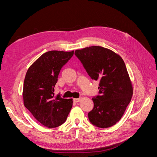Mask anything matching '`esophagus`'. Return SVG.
I'll return each mask as SVG.
<instances>
[{
  "instance_id": "34e87169",
  "label": "esophagus",
  "mask_w": 157,
  "mask_h": 157,
  "mask_svg": "<svg viewBox=\"0 0 157 157\" xmlns=\"http://www.w3.org/2000/svg\"><path fill=\"white\" fill-rule=\"evenodd\" d=\"M80 100H81V99H80V98H75V99H73L74 102H75V103H78V102H79Z\"/></svg>"
}]
</instances>
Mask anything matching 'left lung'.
<instances>
[{"label":"left lung","instance_id":"obj_1","mask_svg":"<svg viewBox=\"0 0 157 157\" xmlns=\"http://www.w3.org/2000/svg\"><path fill=\"white\" fill-rule=\"evenodd\" d=\"M75 54L91 78L99 81L100 96L92 98L90 122L102 128L115 125L124 115L133 94L124 61L115 52L99 46L77 50Z\"/></svg>","mask_w":157,"mask_h":157}]
</instances>
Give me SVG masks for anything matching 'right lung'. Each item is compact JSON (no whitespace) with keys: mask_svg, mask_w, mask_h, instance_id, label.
<instances>
[{"mask_svg":"<svg viewBox=\"0 0 157 157\" xmlns=\"http://www.w3.org/2000/svg\"><path fill=\"white\" fill-rule=\"evenodd\" d=\"M74 51L52 50L38 58L28 69L23 83L24 106L36 120L50 128L65 122L73 106V99L54 95V88L61 67Z\"/></svg>","mask_w":157,"mask_h":157,"instance_id":"obj_1","label":"right lung"}]
</instances>
